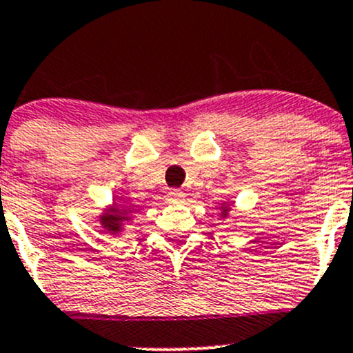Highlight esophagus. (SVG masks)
Listing matches in <instances>:
<instances>
[{
  "mask_svg": "<svg viewBox=\"0 0 353 353\" xmlns=\"http://www.w3.org/2000/svg\"><path fill=\"white\" fill-rule=\"evenodd\" d=\"M184 196H186V194H184V191L181 190H170L169 193H167V198H169V201L172 203H181L184 199Z\"/></svg>",
  "mask_w": 353,
  "mask_h": 353,
  "instance_id": "1",
  "label": "esophagus"
}]
</instances>
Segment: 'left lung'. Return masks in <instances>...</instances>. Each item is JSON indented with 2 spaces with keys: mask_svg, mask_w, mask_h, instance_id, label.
<instances>
[{
  "mask_svg": "<svg viewBox=\"0 0 353 353\" xmlns=\"http://www.w3.org/2000/svg\"><path fill=\"white\" fill-rule=\"evenodd\" d=\"M220 210H222V212H220V215H222L223 219H225V216L229 215V210H230V206H229V205H222V206H220Z\"/></svg>",
  "mask_w": 353,
  "mask_h": 353,
  "instance_id": "1",
  "label": "left lung"
}]
</instances>
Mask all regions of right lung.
<instances>
[{
  "instance_id": "add662e5",
  "label": "right lung",
  "mask_w": 353,
  "mask_h": 353,
  "mask_svg": "<svg viewBox=\"0 0 353 353\" xmlns=\"http://www.w3.org/2000/svg\"><path fill=\"white\" fill-rule=\"evenodd\" d=\"M130 213L131 210L123 208V206H117L116 203L112 205V208L105 210L104 213L101 215V225L104 227L105 232L109 234H119L123 230L124 222L130 220Z\"/></svg>"
}]
</instances>
